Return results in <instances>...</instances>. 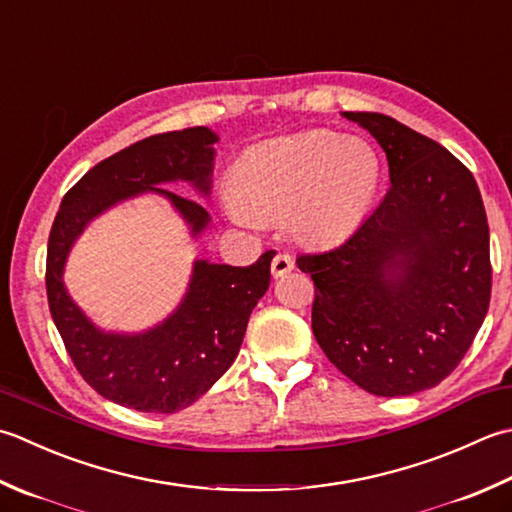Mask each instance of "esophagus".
<instances>
[{
	"mask_svg": "<svg viewBox=\"0 0 512 512\" xmlns=\"http://www.w3.org/2000/svg\"><path fill=\"white\" fill-rule=\"evenodd\" d=\"M293 268H295V262H293V257H290L288 253H277L273 257V262H270V270H273L275 277H284Z\"/></svg>",
	"mask_w": 512,
	"mask_h": 512,
	"instance_id": "esophagus-1",
	"label": "esophagus"
}]
</instances>
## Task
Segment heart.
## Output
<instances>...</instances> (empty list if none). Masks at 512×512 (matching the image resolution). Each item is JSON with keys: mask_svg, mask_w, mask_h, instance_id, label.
Segmentation results:
<instances>
[{"mask_svg": "<svg viewBox=\"0 0 512 512\" xmlns=\"http://www.w3.org/2000/svg\"><path fill=\"white\" fill-rule=\"evenodd\" d=\"M382 184V162L359 137L333 130L277 137L250 148L230 177V213L246 224L290 217L299 242L333 246L364 224Z\"/></svg>", "mask_w": 512, "mask_h": 512, "instance_id": "1", "label": "heart"}]
</instances>
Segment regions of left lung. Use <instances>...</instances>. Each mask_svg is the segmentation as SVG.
I'll use <instances>...</instances> for the list:
<instances>
[{
	"mask_svg": "<svg viewBox=\"0 0 512 512\" xmlns=\"http://www.w3.org/2000/svg\"><path fill=\"white\" fill-rule=\"evenodd\" d=\"M377 139L390 188L364 224L324 253L299 255L315 282L313 333L370 395L433 388L462 362L490 304V235L470 170L382 113H344Z\"/></svg>",
	"mask_w": 512,
	"mask_h": 512,
	"instance_id": "left-lung-1",
	"label": "left lung"
}]
</instances>
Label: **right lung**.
<instances>
[{
  "mask_svg": "<svg viewBox=\"0 0 512 512\" xmlns=\"http://www.w3.org/2000/svg\"><path fill=\"white\" fill-rule=\"evenodd\" d=\"M206 126L146 137L93 166L68 190L50 228L46 293L53 322L79 375L99 395L142 413H177L202 397L235 362L259 299L270 284L268 250L253 266L197 259L184 302L162 324L137 335L104 333L79 310L64 286L70 246L90 219L139 193L170 199L199 235L210 217L204 206L159 188L188 182L202 195L213 184V144Z\"/></svg>",
  "mask_w": 512,
  "mask_h": 512,
  "instance_id": "right-lung-1",
  "label": "right lung"
}]
</instances>
